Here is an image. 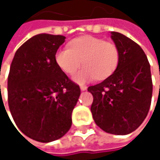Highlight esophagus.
<instances>
[{"instance_id": "1", "label": "esophagus", "mask_w": 160, "mask_h": 160, "mask_svg": "<svg viewBox=\"0 0 160 160\" xmlns=\"http://www.w3.org/2000/svg\"><path fill=\"white\" fill-rule=\"evenodd\" d=\"M80 90H81V91H86V90H87V86L81 85V86H80Z\"/></svg>"}]
</instances>
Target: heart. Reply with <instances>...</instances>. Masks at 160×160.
<instances>
[{"mask_svg":"<svg viewBox=\"0 0 160 160\" xmlns=\"http://www.w3.org/2000/svg\"><path fill=\"white\" fill-rule=\"evenodd\" d=\"M56 66L66 74L72 75L77 83L104 80L116 70L119 61L118 47L110 42L93 36H82L69 42V48H59L54 53Z\"/></svg>","mask_w":160,"mask_h":160,"instance_id":"heart-1","label":"heart"}]
</instances>
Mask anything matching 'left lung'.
I'll use <instances>...</instances> for the list:
<instances>
[{
  "label": "left lung",
  "mask_w": 160,
  "mask_h": 160,
  "mask_svg": "<svg viewBox=\"0 0 160 160\" xmlns=\"http://www.w3.org/2000/svg\"><path fill=\"white\" fill-rule=\"evenodd\" d=\"M111 39L119 50L118 65L108 78L88 88L93 96L91 111L103 131L126 135L143 123L149 111L153 91L150 65L132 40L115 31Z\"/></svg>",
  "instance_id": "1"
}]
</instances>
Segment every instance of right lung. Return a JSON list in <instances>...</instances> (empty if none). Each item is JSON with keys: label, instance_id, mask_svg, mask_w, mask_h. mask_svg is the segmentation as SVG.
I'll list each match as a JSON object with an SVG mask.
<instances>
[{"label": "right lung", "instance_id": "obj_1", "mask_svg": "<svg viewBox=\"0 0 160 160\" xmlns=\"http://www.w3.org/2000/svg\"><path fill=\"white\" fill-rule=\"evenodd\" d=\"M65 40L61 35L33 36L16 51L10 68L8 105L12 117L25 135L42 143L60 139L68 132L80 95L79 85L54 61Z\"/></svg>", "mask_w": 160, "mask_h": 160}]
</instances>
